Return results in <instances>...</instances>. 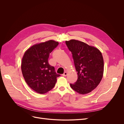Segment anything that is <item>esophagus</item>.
<instances>
[{"mask_svg":"<svg viewBox=\"0 0 124 124\" xmlns=\"http://www.w3.org/2000/svg\"><path fill=\"white\" fill-rule=\"evenodd\" d=\"M67 75V73L66 72H65L62 74V76H66Z\"/></svg>","mask_w":124,"mask_h":124,"instance_id":"esophagus-1","label":"esophagus"}]
</instances>
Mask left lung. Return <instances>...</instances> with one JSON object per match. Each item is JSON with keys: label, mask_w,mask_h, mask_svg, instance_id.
<instances>
[{"label": "left lung", "mask_w": 124, "mask_h": 124, "mask_svg": "<svg viewBox=\"0 0 124 124\" xmlns=\"http://www.w3.org/2000/svg\"><path fill=\"white\" fill-rule=\"evenodd\" d=\"M72 54L78 78L70 84L72 89L81 94L95 89L101 80L103 73V59L101 51L95 47L75 40L65 42Z\"/></svg>", "instance_id": "left-lung-1"}]
</instances>
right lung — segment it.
<instances>
[{
	"mask_svg": "<svg viewBox=\"0 0 124 124\" xmlns=\"http://www.w3.org/2000/svg\"><path fill=\"white\" fill-rule=\"evenodd\" d=\"M59 43L53 40L34 45L28 49L22 58L21 69L29 86L37 93L44 94L53 88L60 74L48 63V58Z\"/></svg>",
	"mask_w": 124,
	"mask_h": 124,
	"instance_id": "add662e5",
	"label": "right lung"
}]
</instances>
